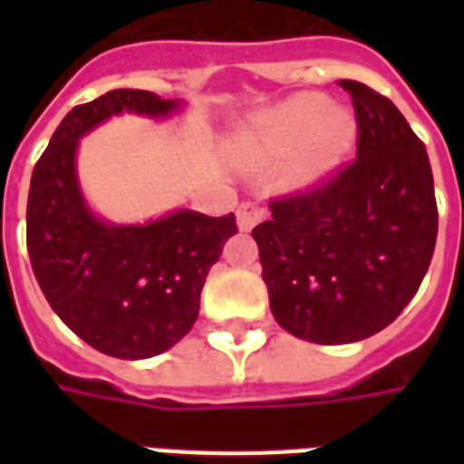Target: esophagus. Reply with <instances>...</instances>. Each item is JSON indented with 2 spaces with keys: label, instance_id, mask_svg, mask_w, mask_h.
I'll use <instances>...</instances> for the list:
<instances>
[{
  "label": "esophagus",
  "instance_id": "esophagus-1",
  "mask_svg": "<svg viewBox=\"0 0 464 464\" xmlns=\"http://www.w3.org/2000/svg\"><path fill=\"white\" fill-rule=\"evenodd\" d=\"M261 218H263V208L258 206V203L246 201L238 206V226H241L243 231L253 228V226L261 221Z\"/></svg>",
  "mask_w": 464,
  "mask_h": 464
}]
</instances>
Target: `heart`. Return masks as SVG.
Wrapping results in <instances>:
<instances>
[{
	"instance_id": "obj_1",
	"label": "heart",
	"mask_w": 464,
	"mask_h": 464,
	"mask_svg": "<svg viewBox=\"0 0 464 464\" xmlns=\"http://www.w3.org/2000/svg\"><path fill=\"white\" fill-rule=\"evenodd\" d=\"M353 123L318 94H301L258 123V139L273 153L293 151V181L308 183L331 169L345 151Z\"/></svg>"
}]
</instances>
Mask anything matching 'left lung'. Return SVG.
<instances>
[{
    "instance_id": "1",
    "label": "left lung",
    "mask_w": 464,
    "mask_h": 464,
    "mask_svg": "<svg viewBox=\"0 0 464 464\" xmlns=\"http://www.w3.org/2000/svg\"><path fill=\"white\" fill-rule=\"evenodd\" d=\"M358 156L308 191L271 201L253 228L281 328L321 345L375 335L412 301L438 238L425 143L388 96L343 79Z\"/></svg>"
}]
</instances>
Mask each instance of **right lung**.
<instances>
[{
    "instance_id": "add662e5",
    "label": "right lung",
    "mask_w": 464,
    "mask_h": 464,
    "mask_svg": "<svg viewBox=\"0 0 464 464\" xmlns=\"http://www.w3.org/2000/svg\"><path fill=\"white\" fill-rule=\"evenodd\" d=\"M179 106L114 89L74 106L36 161L26 201V248L39 288L72 331L111 358H153L198 318L201 291L236 216L176 211L146 226H111L86 208L76 181L79 139L109 116H166Z\"/></svg>"
}]
</instances>
